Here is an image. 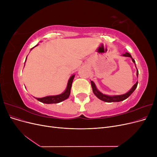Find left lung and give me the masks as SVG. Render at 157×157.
I'll use <instances>...</instances> for the list:
<instances>
[{
	"mask_svg": "<svg viewBox=\"0 0 157 157\" xmlns=\"http://www.w3.org/2000/svg\"><path fill=\"white\" fill-rule=\"evenodd\" d=\"M122 56H124V57H129V58H132V60L133 62H134V63L135 64V66H136V67L135 60L132 58V57L130 55V54L128 53V52H126L125 54H123ZM136 69H137L136 75H137V77H138V70H137V67H136ZM90 82H91L92 90H93V92H94L95 96H96L98 99H101V100L105 101V102H108V103L119 102V101H122L123 100H124V99H127L133 92H134V90L137 88V84H138V82H137V81L136 83L134 85V86H132V88L128 92H126V94H121V95H114V96H109V95L104 94H103L102 92H101L100 91H99V90H98V89L97 88V87L96 86V84H95V83L93 81H92V80H90Z\"/></svg>",
	"mask_w": 157,
	"mask_h": 157,
	"instance_id": "1",
	"label": "left lung"
}]
</instances>
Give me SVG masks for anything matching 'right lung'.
Listing matches in <instances>:
<instances>
[{
  "mask_svg": "<svg viewBox=\"0 0 157 157\" xmlns=\"http://www.w3.org/2000/svg\"><path fill=\"white\" fill-rule=\"evenodd\" d=\"M38 46V44L36 45L35 46ZM35 46L32 48L31 49V50L33 48H34ZM26 59H27V58H26ZM75 75H73L72 76H71V77L69 78V79L68 80L67 87H66L65 90L63 93H61L59 95H56V96H46L44 98H35L37 99L38 101H39L42 103H46V104L58 103H60L61 101L65 100V99H67L69 97V95L71 93V86H72V83L73 81V79L75 78Z\"/></svg>",
  "mask_w": 157,
  "mask_h": 157,
  "instance_id": "add662e5",
  "label": "right lung"
}]
</instances>
